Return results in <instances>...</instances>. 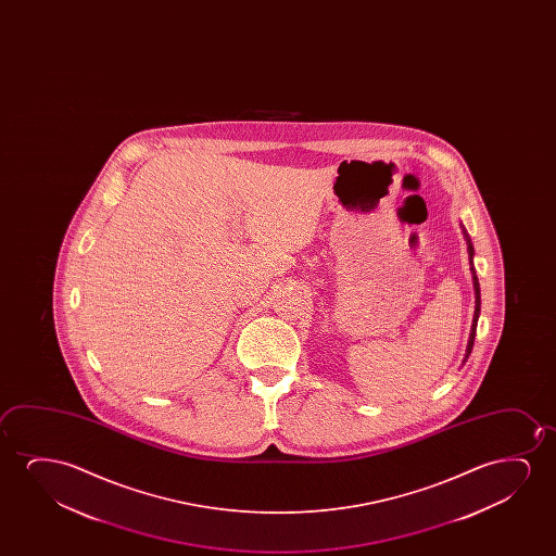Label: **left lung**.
Listing matches in <instances>:
<instances>
[{
    "label": "left lung",
    "mask_w": 556,
    "mask_h": 556,
    "mask_svg": "<svg viewBox=\"0 0 556 556\" xmlns=\"http://www.w3.org/2000/svg\"><path fill=\"white\" fill-rule=\"evenodd\" d=\"M465 239H467V251H469V264H471V274H472V287H475V317H472V325H471V334H469V342H467V350H465V361L469 358V355H471L472 351V343H475V336H477V323H479V315H480V285H479V277H477V271H475V266H472V256H475V249H472L471 239H469V236H467V231H465Z\"/></svg>",
    "instance_id": "obj_1"
}]
</instances>
